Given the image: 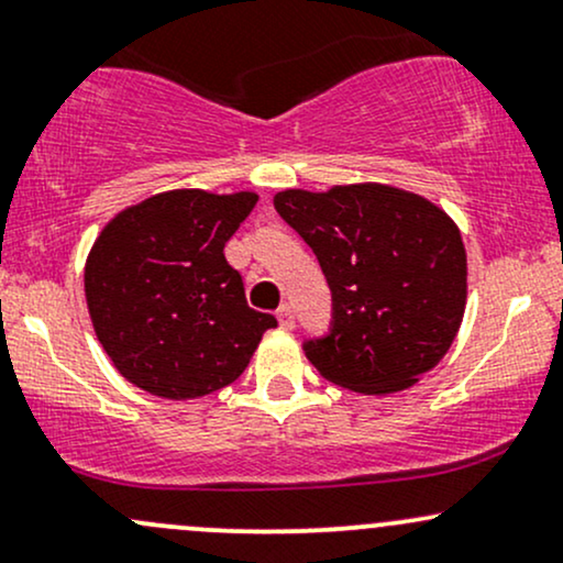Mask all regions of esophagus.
I'll return each mask as SVG.
<instances>
[{
    "label": "esophagus",
    "mask_w": 563,
    "mask_h": 563,
    "mask_svg": "<svg viewBox=\"0 0 563 563\" xmlns=\"http://www.w3.org/2000/svg\"><path fill=\"white\" fill-rule=\"evenodd\" d=\"M277 322H280V328H286V331H294L296 318H294V307H290V303H283V307L277 309Z\"/></svg>",
    "instance_id": "1"
}]
</instances>
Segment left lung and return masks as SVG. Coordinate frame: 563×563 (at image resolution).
<instances>
[{
    "label": "left lung",
    "instance_id": "8db88e82",
    "mask_svg": "<svg viewBox=\"0 0 563 563\" xmlns=\"http://www.w3.org/2000/svg\"><path fill=\"white\" fill-rule=\"evenodd\" d=\"M275 209L318 256L333 328L309 363L349 391L410 389L439 365L466 312V249L439 206L391 185L283 190Z\"/></svg>",
    "mask_w": 563,
    "mask_h": 563
}]
</instances>
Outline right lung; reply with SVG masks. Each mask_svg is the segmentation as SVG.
<instances>
[{
  "mask_svg": "<svg viewBox=\"0 0 563 563\" xmlns=\"http://www.w3.org/2000/svg\"><path fill=\"white\" fill-rule=\"evenodd\" d=\"M260 196L166 190L126 206L87 256L84 296L115 371L164 399L224 389L249 367L273 314L245 301L224 260Z\"/></svg>",
  "mask_w": 563,
  "mask_h": 563,
  "instance_id": "right-lung-1",
  "label": "right lung"
}]
</instances>
